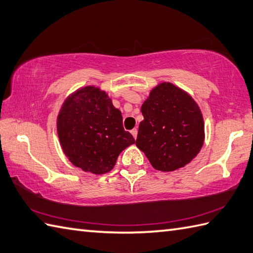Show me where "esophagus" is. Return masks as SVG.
<instances>
[{
	"instance_id": "34e87169",
	"label": "esophagus",
	"mask_w": 253,
	"mask_h": 253,
	"mask_svg": "<svg viewBox=\"0 0 253 253\" xmlns=\"http://www.w3.org/2000/svg\"><path fill=\"white\" fill-rule=\"evenodd\" d=\"M131 134L133 135V137L136 139V137H137V128H133V130L131 131Z\"/></svg>"
}]
</instances>
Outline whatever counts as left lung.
I'll list each match as a JSON object with an SVG mask.
<instances>
[{"label": "left lung", "instance_id": "1", "mask_svg": "<svg viewBox=\"0 0 253 253\" xmlns=\"http://www.w3.org/2000/svg\"><path fill=\"white\" fill-rule=\"evenodd\" d=\"M136 146L156 170L171 172L189 164L203 147L205 125L190 95L170 82L151 89L142 105Z\"/></svg>", "mask_w": 253, "mask_h": 253}]
</instances>
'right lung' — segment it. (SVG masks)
I'll return each mask as SVG.
<instances>
[{"mask_svg": "<svg viewBox=\"0 0 253 253\" xmlns=\"http://www.w3.org/2000/svg\"><path fill=\"white\" fill-rule=\"evenodd\" d=\"M57 133L67 158L93 174L112 170L122 150L135 143L108 94L94 85L70 94L57 117Z\"/></svg>", "mask_w": 253, "mask_h": 253, "instance_id": "1", "label": "right lung"}]
</instances>
